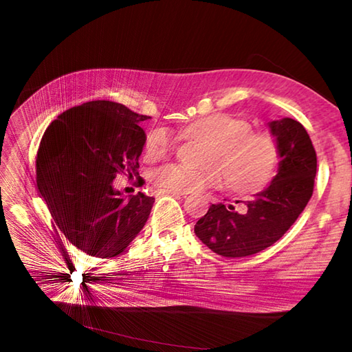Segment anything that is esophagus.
Returning a JSON list of instances; mask_svg holds the SVG:
<instances>
[{
  "instance_id": "esophagus-1",
  "label": "esophagus",
  "mask_w": 352,
  "mask_h": 352,
  "mask_svg": "<svg viewBox=\"0 0 352 352\" xmlns=\"http://www.w3.org/2000/svg\"><path fill=\"white\" fill-rule=\"evenodd\" d=\"M162 193H170V195H175V197H186L188 195V192H182V190H162Z\"/></svg>"
}]
</instances>
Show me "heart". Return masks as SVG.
Instances as JSON below:
<instances>
[{
    "instance_id": "obj_1",
    "label": "heart",
    "mask_w": 352,
    "mask_h": 352,
    "mask_svg": "<svg viewBox=\"0 0 352 352\" xmlns=\"http://www.w3.org/2000/svg\"><path fill=\"white\" fill-rule=\"evenodd\" d=\"M184 138L208 146L204 155L207 166L201 170L186 169L177 163L157 168L151 180L164 190L190 192L203 188H227L241 195H254L267 188L278 168L280 151L267 133L252 131L242 118L213 113L188 124ZM174 149V139L166 130H154L145 140V157L159 160Z\"/></svg>"
}]
</instances>
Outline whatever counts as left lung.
Wrapping results in <instances>:
<instances>
[{"mask_svg": "<svg viewBox=\"0 0 352 352\" xmlns=\"http://www.w3.org/2000/svg\"><path fill=\"white\" fill-rule=\"evenodd\" d=\"M269 129L281 159L272 183L245 201L246 212L212 204L195 226L199 241L219 256L246 257L269 248L294 226L313 195L318 160L307 130L292 118L269 122Z\"/></svg>", "mask_w": 352, "mask_h": 352, "instance_id": "1", "label": "left lung"}]
</instances>
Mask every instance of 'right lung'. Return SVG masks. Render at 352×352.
<instances>
[{"mask_svg": "<svg viewBox=\"0 0 352 352\" xmlns=\"http://www.w3.org/2000/svg\"><path fill=\"white\" fill-rule=\"evenodd\" d=\"M148 118L113 101H89L63 111L43 133L37 190L56 227L89 256L121 254L151 213L153 197L124 198L113 189L118 174L139 175L146 140L139 124Z\"/></svg>", "mask_w": 352, "mask_h": 352, "instance_id": "obj_1", "label": "right lung"}]
</instances>
